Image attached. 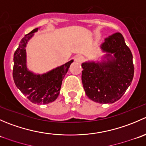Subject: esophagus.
<instances>
[{
	"mask_svg": "<svg viewBox=\"0 0 146 146\" xmlns=\"http://www.w3.org/2000/svg\"><path fill=\"white\" fill-rule=\"evenodd\" d=\"M74 59H75V61H76V62L82 63V61H84V57L81 55H77V56H75Z\"/></svg>",
	"mask_w": 146,
	"mask_h": 146,
	"instance_id": "obj_1",
	"label": "esophagus"
}]
</instances>
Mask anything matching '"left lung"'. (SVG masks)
<instances>
[{
	"mask_svg": "<svg viewBox=\"0 0 146 146\" xmlns=\"http://www.w3.org/2000/svg\"><path fill=\"white\" fill-rule=\"evenodd\" d=\"M100 47L107 52L106 60L82 64V82L90 99L100 104H111L123 96L131 83L133 56L119 32L106 38Z\"/></svg>",
	"mask_w": 146,
	"mask_h": 146,
	"instance_id": "8db88e82",
	"label": "left lung"
}]
</instances>
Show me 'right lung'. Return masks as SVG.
Here are the masks:
<instances>
[{"label":"right lung","instance_id":"add662e5","mask_svg":"<svg viewBox=\"0 0 146 146\" xmlns=\"http://www.w3.org/2000/svg\"><path fill=\"white\" fill-rule=\"evenodd\" d=\"M38 29H33L20 41L14 54L13 76L17 88L29 100L34 104H46L58 98L63 79L73 60L42 75L29 71L26 64L25 47Z\"/></svg>","mask_w":146,"mask_h":146}]
</instances>
